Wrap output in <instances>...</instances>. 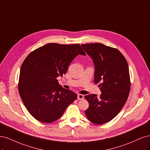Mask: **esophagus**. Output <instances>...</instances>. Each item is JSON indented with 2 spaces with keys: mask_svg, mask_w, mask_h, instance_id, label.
<instances>
[{
  "mask_svg": "<svg viewBox=\"0 0 150 150\" xmlns=\"http://www.w3.org/2000/svg\"><path fill=\"white\" fill-rule=\"evenodd\" d=\"M77 98H78L79 100H82L83 99V95H81V94H78V96H77Z\"/></svg>",
  "mask_w": 150,
  "mask_h": 150,
  "instance_id": "esophagus-1",
  "label": "esophagus"
}]
</instances>
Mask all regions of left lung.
Instances as JSON below:
<instances>
[{
  "label": "left lung",
  "instance_id": "left-lung-1",
  "mask_svg": "<svg viewBox=\"0 0 150 150\" xmlns=\"http://www.w3.org/2000/svg\"><path fill=\"white\" fill-rule=\"evenodd\" d=\"M81 47L92 59L95 65L94 82L100 83L101 94L85 96L89 107L85 115L91 122L102 125L114 118L123 107L130 90L127 61L118 49L100 43Z\"/></svg>",
  "mask_w": 150,
  "mask_h": 150
}]
</instances>
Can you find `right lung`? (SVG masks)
<instances>
[{
	"instance_id": "right-lung-1",
	"label": "right lung",
	"mask_w": 150,
	"mask_h": 150,
	"mask_svg": "<svg viewBox=\"0 0 150 150\" xmlns=\"http://www.w3.org/2000/svg\"><path fill=\"white\" fill-rule=\"evenodd\" d=\"M78 55L86 54L79 44L50 43L32 51L21 66L18 89L32 117L42 123L55 122L76 99L77 95L59 83Z\"/></svg>"
}]
</instances>
